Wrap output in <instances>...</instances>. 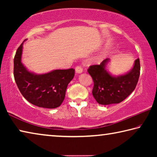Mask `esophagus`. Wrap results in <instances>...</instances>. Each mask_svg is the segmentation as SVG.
<instances>
[{"label": "esophagus", "instance_id": "obj_1", "mask_svg": "<svg viewBox=\"0 0 157 157\" xmlns=\"http://www.w3.org/2000/svg\"><path fill=\"white\" fill-rule=\"evenodd\" d=\"M83 71V69L80 66H77L75 67V72L77 73H81Z\"/></svg>", "mask_w": 157, "mask_h": 157}]
</instances>
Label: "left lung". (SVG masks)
<instances>
[{
  "mask_svg": "<svg viewBox=\"0 0 157 157\" xmlns=\"http://www.w3.org/2000/svg\"><path fill=\"white\" fill-rule=\"evenodd\" d=\"M109 59L103 60L100 65L89 66L88 73L94 80L92 94L100 105L120 103L135 89L140 76V60H135L131 71L124 75L113 76L106 69Z\"/></svg>",
  "mask_w": 157,
  "mask_h": 157,
  "instance_id": "obj_1",
  "label": "left lung"
}]
</instances>
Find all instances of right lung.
<instances>
[{"label": "right lung", "instance_id": "1", "mask_svg": "<svg viewBox=\"0 0 157 157\" xmlns=\"http://www.w3.org/2000/svg\"><path fill=\"white\" fill-rule=\"evenodd\" d=\"M23 42L14 59V79L20 92L29 102L39 107H59L64 100L68 84L75 75V70H54L45 74L30 72L21 62Z\"/></svg>", "mask_w": 157, "mask_h": 157}]
</instances>
